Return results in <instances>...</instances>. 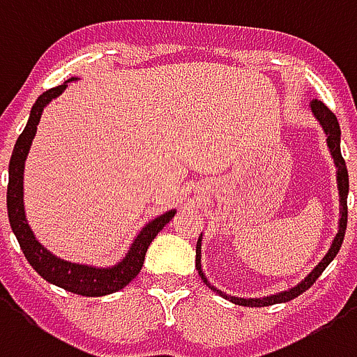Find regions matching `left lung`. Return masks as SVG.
Returning <instances> with one entry per match:
<instances>
[{
    "mask_svg": "<svg viewBox=\"0 0 357 357\" xmlns=\"http://www.w3.org/2000/svg\"><path fill=\"white\" fill-rule=\"evenodd\" d=\"M310 112L316 117V121L319 123V126L324 128L327 136V147H329V153H331V157H333L335 168H337V189H339V231L335 234L333 242L329 245V250L324 255V259L319 261L318 265L314 266L310 273L306 274L305 280H301L297 286L289 287L286 291H278L274 293V295H266V297H234V295H227L225 291H221L218 287H213L208 278H206L204 271H202V234L199 236V242H197V271H199V276L204 280V284L210 289L221 295L223 299H229L234 305L240 306H271L276 305V303H287V301L295 299V297H299L301 293H305L308 287L312 286L314 282L319 278V274L326 271V266L331 263V261L337 257V253H339L340 245H342V240H344V231H347V221H348V208H347V199H348V170H347V162H344V158L340 155V126L339 121L335 117L333 113L327 109V105H324L318 100H314L310 102Z\"/></svg>",
    "mask_w": 357,
    "mask_h": 357,
    "instance_id": "1",
    "label": "left lung"
}]
</instances>
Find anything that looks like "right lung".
<instances>
[{"label":"right lung","instance_id":"1","mask_svg":"<svg viewBox=\"0 0 357 357\" xmlns=\"http://www.w3.org/2000/svg\"><path fill=\"white\" fill-rule=\"evenodd\" d=\"M71 81H77V77L68 79L64 84L43 92L31 107L28 125L18 136L9 160L7 212H9L10 229L22 248L24 257L36 268L39 276H43L47 282H51L54 286L64 287L66 291L86 295V297H102V295H109V293L123 289L138 276L142 265H144L147 248L158 232L162 231V227L176 215V210H168V212L151 219L149 223H145L144 229L136 234V238L132 240L125 257L112 266L83 265V263L60 259L36 238V234L28 223V218H26V210H24V165H26V158L30 153L31 142L36 138L43 109L54 98H58L66 91V86Z\"/></svg>","mask_w":357,"mask_h":357}]
</instances>
